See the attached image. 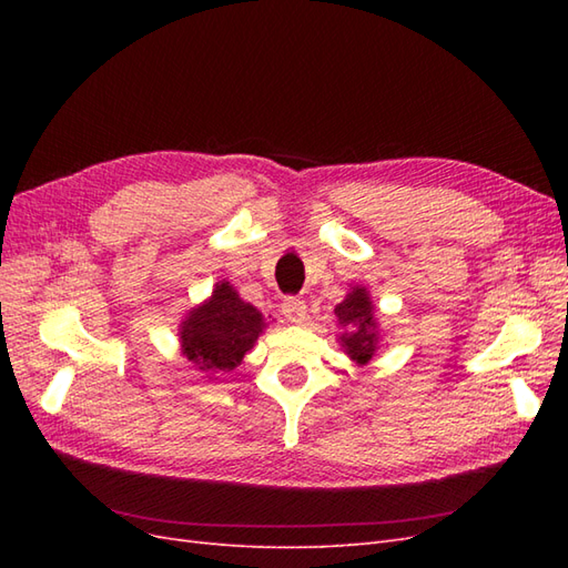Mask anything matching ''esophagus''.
Returning a JSON list of instances; mask_svg holds the SVG:
<instances>
[{
    "instance_id": "34e87169",
    "label": "esophagus",
    "mask_w": 568,
    "mask_h": 568,
    "mask_svg": "<svg viewBox=\"0 0 568 568\" xmlns=\"http://www.w3.org/2000/svg\"><path fill=\"white\" fill-rule=\"evenodd\" d=\"M282 313L288 322H303L305 320V301L298 298V296H286L284 303H282Z\"/></svg>"
}]
</instances>
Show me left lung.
I'll return each mask as SVG.
<instances>
[{
	"label": "left lung",
	"instance_id": "left-lung-1",
	"mask_svg": "<svg viewBox=\"0 0 568 568\" xmlns=\"http://www.w3.org/2000/svg\"><path fill=\"white\" fill-rule=\"evenodd\" d=\"M336 317L343 326H348V332L341 336L346 353L365 365L367 359H372L376 348V326L367 291L353 288V294H348L346 301L336 305Z\"/></svg>",
	"mask_w": 568,
	"mask_h": 568
}]
</instances>
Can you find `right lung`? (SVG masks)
Returning <instances> with one entry per match:
<instances>
[{
  "instance_id": "add662e5",
  "label": "right lung",
  "mask_w": 568,
  "mask_h": 568,
  "mask_svg": "<svg viewBox=\"0 0 568 568\" xmlns=\"http://www.w3.org/2000/svg\"><path fill=\"white\" fill-rule=\"evenodd\" d=\"M263 326V315L222 282L211 301L182 322V348L201 372L234 369L253 348Z\"/></svg>"
}]
</instances>
